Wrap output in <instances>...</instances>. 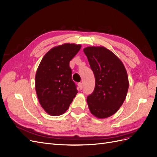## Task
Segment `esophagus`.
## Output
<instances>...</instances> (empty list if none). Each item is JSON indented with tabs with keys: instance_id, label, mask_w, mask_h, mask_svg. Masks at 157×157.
Wrapping results in <instances>:
<instances>
[{
	"instance_id": "esophagus-1",
	"label": "esophagus",
	"mask_w": 157,
	"mask_h": 157,
	"mask_svg": "<svg viewBox=\"0 0 157 157\" xmlns=\"http://www.w3.org/2000/svg\"><path fill=\"white\" fill-rule=\"evenodd\" d=\"M78 87L79 90H82V83H78Z\"/></svg>"
}]
</instances>
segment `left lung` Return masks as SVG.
I'll return each instance as SVG.
<instances>
[{
  "mask_svg": "<svg viewBox=\"0 0 157 157\" xmlns=\"http://www.w3.org/2000/svg\"><path fill=\"white\" fill-rule=\"evenodd\" d=\"M83 50L96 80L94 92L87 98L90 111L100 119L111 117L124 103L129 87L124 65L103 46H88Z\"/></svg>",
  "mask_w": 157,
  "mask_h": 157,
  "instance_id": "left-lung-1",
  "label": "left lung"
}]
</instances>
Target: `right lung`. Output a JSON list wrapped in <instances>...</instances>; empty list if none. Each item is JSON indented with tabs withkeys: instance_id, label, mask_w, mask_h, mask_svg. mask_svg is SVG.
Listing matches in <instances>:
<instances>
[{
	"instance_id": "obj_1",
	"label": "right lung",
	"mask_w": 157,
	"mask_h": 157,
	"mask_svg": "<svg viewBox=\"0 0 157 157\" xmlns=\"http://www.w3.org/2000/svg\"><path fill=\"white\" fill-rule=\"evenodd\" d=\"M80 48V44L70 43L56 46L44 55L39 65L35 90L41 107L50 115L63 114L78 93L69 61Z\"/></svg>"
}]
</instances>
